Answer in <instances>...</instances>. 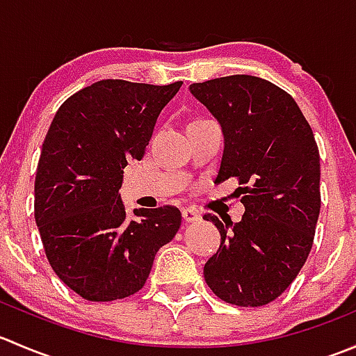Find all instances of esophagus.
<instances>
[{
  "instance_id": "34e87169",
  "label": "esophagus",
  "mask_w": 356,
  "mask_h": 356,
  "mask_svg": "<svg viewBox=\"0 0 356 356\" xmlns=\"http://www.w3.org/2000/svg\"><path fill=\"white\" fill-rule=\"evenodd\" d=\"M182 218H184L186 222H198L201 217L195 208H184V210H182Z\"/></svg>"
}]
</instances>
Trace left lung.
Listing matches in <instances>:
<instances>
[{
  "label": "left lung",
  "mask_w": 356,
  "mask_h": 356,
  "mask_svg": "<svg viewBox=\"0 0 356 356\" xmlns=\"http://www.w3.org/2000/svg\"><path fill=\"white\" fill-rule=\"evenodd\" d=\"M224 132L217 182L238 179L245 215H203L220 232L204 264L208 288L236 307H264L300 274L321 213V156L314 132L284 89L253 75L189 86Z\"/></svg>",
  "instance_id": "1"
}]
</instances>
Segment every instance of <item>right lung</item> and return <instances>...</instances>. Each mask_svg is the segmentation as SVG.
I'll use <instances>...</instances> for the list:
<instances>
[{
    "mask_svg": "<svg viewBox=\"0 0 356 356\" xmlns=\"http://www.w3.org/2000/svg\"><path fill=\"white\" fill-rule=\"evenodd\" d=\"M168 86L105 79L63 102L42 145L34 217L46 258L60 281L88 301H113L145 286L156 251L181 227L179 208L125 217L118 189L129 161L141 160Z\"/></svg>",
    "mask_w": 356,
    "mask_h": 356,
    "instance_id": "1",
    "label": "right lung"
}]
</instances>
